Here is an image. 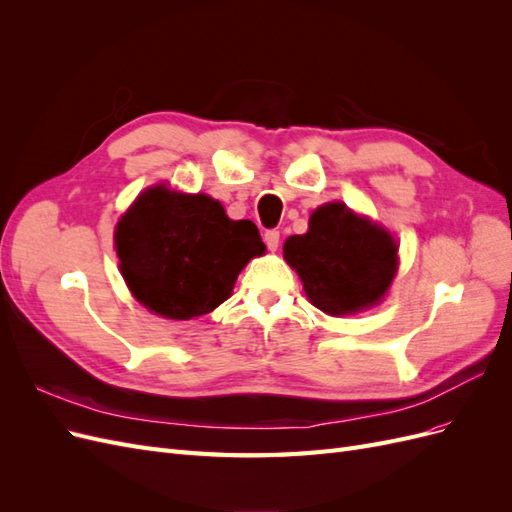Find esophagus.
Listing matches in <instances>:
<instances>
[{"label": "esophagus", "instance_id": "esophagus-1", "mask_svg": "<svg viewBox=\"0 0 512 512\" xmlns=\"http://www.w3.org/2000/svg\"><path fill=\"white\" fill-rule=\"evenodd\" d=\"M265 243H267V247L271 252H275L277 247H280V230H267L265 232Z\"/></svg>", "mask_w": 512, "mask_h": 512}]
</instances>
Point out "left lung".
I'll use <instances>...</instances> for the list:
<instances>
[{
  "label": "left lung",
  "instance_id": "1",
  "mask_svg": "<svg viewBox=\"0 0 512 512\" xmlns=\"http://www.w3.org/2000/svg\"><path fill=\"white\" fill-rule=\"evenodd\" d=\"M284 258L322 312L354 314L382 299L397 271V243L342 203L316 209L305 235L284 243Z\"/></svg>",
  "mask_w": 512,
  "mask_h": 512
}]
</instances>
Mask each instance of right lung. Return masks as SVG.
Listing matches in <instances>:
<instances>
[{"mask_svg":"<svg viewBox=\"0 0 512 512\" xmlns=\"http://www.w3.org/2000/svg\"><path fill=\"white\" fill-rule=\"evenodd\" d=\"M115 245L134 297L173 320L224 303L250 258L265 254L254 222H232L218 200L162 185L136 198L117 224Z\"/></svg>","mask_w":512,"mask_h":512,"instance_id":"right-lung-1","label":"right lung"}]
</instances>
